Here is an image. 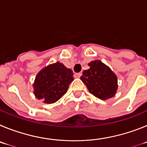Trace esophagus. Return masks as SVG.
Returning a JSON list of instances; mask_svg holds the SVG:
<instances>
[{"label":"esophagus","instance_id":"1","mask_svg":"<svg viewBox=\"0 0 147 147\" xmlns=\"http://www.w3.org/2000/svg\"><path fill=\"white\" fill-rule=\"evenodd\" d=\"M81 75H82L81 72H78V73L75 74V78H79Z\"/></svg>","mask_w":147,"mask_h":147}]
</instances>
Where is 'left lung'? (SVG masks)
Returning a JSON list of instances; mask_svg holds the SVG:
<instances>
[{
    "mask_svg": "<svg viewBox=\"0 0 147 147\" xmlns=\"http://www.w3.org/2000/svg\"><path fill=\"white\" fill-rule=\"evenodd\" d=\"M90 68L80 77L91 94L100 100H108L115 95L118 88L117 77L109 67L100 60L92 61Z\"/></svg>",
    "mask_w": 147,
    "mask_h": 147,
    "instance_id": "obj_1",
    "label": "left lung"
}]
</instances>
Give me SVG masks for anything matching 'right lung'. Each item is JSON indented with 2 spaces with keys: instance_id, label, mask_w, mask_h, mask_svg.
Here are the masks:
<instances>
[{
  "instance_id": "right-lung-1",
  "label": "right lung",
  "mask_w": 147,
  "mask_h": 147,
  "mask_svg": "<svg viewBox=\"0 0 147 147\" xmlns=\"http://www.w3.org/2000/svg\"><path fill=\"white\" fill-rule=\"evenodd\" d=\"M74 80L73 73L60 62L45 67L36 75L34 94L38 100L51 104L61 98Z\"/></svg>"
}]
</instances>
